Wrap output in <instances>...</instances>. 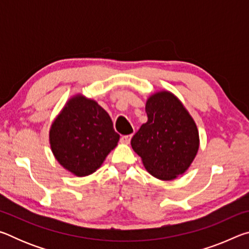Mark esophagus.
<instances>
[{"label":"esophagus","mask_w":249,"mask_h":249,"mask_svg":"<svg viewBox=\"0 0 249 249\" xmlns=\"http://www.w3.org/2000/svg\"><path fill=\"white\" fill-rule=\"evenodd\" d=\"M130 140H132V135H124V136L121 137V142L123 144H129Z\"/></svg>","instance_id":"34e87169"}]
</instances>
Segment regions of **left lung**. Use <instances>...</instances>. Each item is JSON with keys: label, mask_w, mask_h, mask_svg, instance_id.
Returning <instances> with one entry per match:
<instances>
[{"label": "left lung", "mask_w": 249, "mask_h": 249, "mask_svg": "<svg viewBox=\"0 0 249 249\" xmlns=\"http://www.w3.org/2000/svg\"><path fill=\"white\" fill-rule=\"evenodd\" d=\"M148 121L130 144L151 176L172 180L190 167L199 149L195 121L177 96L160 91L146 102Z\"/></svg>", "instance_id": "1"}]
</instances>
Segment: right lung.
<instances>
[{
    "label": "right lung",
    "instance_id": "add662e5",
    "mask_svg": "<svg viewBox=\"0 0 249 249\" xmlns=\"http://www.w3.org/2000/svg\"><path fill=\"white\" fill-rule=\"evenodd\" d=\"M119 140L107 111L82 95L69 100L49 132L58 162L78 177L93 174Z\"/></svg>",
    "mask_w": 249,
    "mask_h": 249
}]
</instances>
